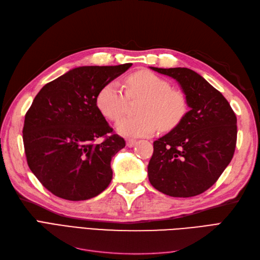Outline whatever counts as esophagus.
<instances>
[{
  "label": "esophagus",
  "instance_id": "esophagus-1",
  "mask_svg": "<svg viewBox=\"0 0 260 260\" xmlns=\"http://www.w3.org/2000/svg\"><path fill=\"white\" fill-rule=\"evenodd\" d=\"M137 144V141L133 140V139H128L127 140V146L128 147H133Z\"/></svg>",
  "mask_w": 260,
  "mask_h": 260
}]
</instances>
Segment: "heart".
<instances>
[{
	"mask_svg": "<svg viewBox=\"0 0 260 260\" xmlns=\"http://www.w3.org/2000/svg\"><path fill=\"white\" fill-rule=\"evenodd\" d=\"M128 98L143 99L139 104V116L122 118L116 124L117 131L124 137H147L158 128L170 131L183 120L187 113L185 94L172 89L171 83L148 70H140L127 79V93L117 81H111L96 95V106L108 120L117 121L123 116Z\"/></svg>",
	"mask_w": 260,
	"mask_h": 260,
	"instance_id": "1",
	"label": "heart"
}]
</instances>
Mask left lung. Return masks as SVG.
<instances>
[{
  "label": "left lung",
  "mask_w": 260,
  "mask_h": 260,
  "mask_svg": "<svg viewBox=\"0 0 260 260\" xmlns=\"http://www.w3.org/2000/svg\"><path fill=\"white\" fill-rule=\"evenodd\" d=\"M151 69L177 80L190 111L176 128L154 142L148 180L172 198L199 195L215 184L232 159L237 116L222 94L193 70Z\"/></svg>",
  "instance_id": "8db88e82"
}]
</instances>
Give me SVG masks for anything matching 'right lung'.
I'll return each mask as SVG.
<instances>
[{
	"label": "right lung",
	"instance_id": "obj_1",
	"mask_svg": "<svg viewBox=\"0 0 260 260\" xmlns=\"http://www.w3.org/2000/svg\"><path fill=\"white\" fill-rule=\"evenodd\" d=\"M131 66L77 67L37 94L25 116L23 146L30 170L54 195L85 201L111 183L112 158L125 142L113 135L96 95Z\"/></svg>",
	"mask_w": 260,
	"mask_h": 260
}]
</instances>
